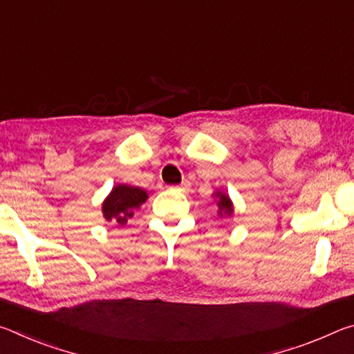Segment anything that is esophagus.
I'll return each instance as SVG.
<instances>
[{"label":"esophagus","instance_id":"esophagus-1","mask_svg":"<svg viewBox=\"0 0 354 354\" xmlns=\"http://www.w3.org/2000/svg\"><path fill=\"white\" fill-rule=\"evenodd\" d=\"M173 189H178V190H183V192H189L190 190V183L189 181H183L181 185H176V187Z\"/></svg>","mask_w":354,"mask_h":354}]
</instances>
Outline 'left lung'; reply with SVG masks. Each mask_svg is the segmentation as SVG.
<instances>
[{"label":"left lung","mask_w":354,"mask_h":354,"mask_svg":"<svg viewBox=\"0 0 354 354\" xmlns=\"http://www.w3.org/2000/svg\"><path fill=\"white\" fill-rule=\"evenodd\" d=\"M215 198H218L217 201V206H218V215L220 217H223V215H232V212H234V207H232V201L230 196H227L226 194H221V192H217L215 194Z\"/></svg>","instance_id":"obj_1"}]
</instances>
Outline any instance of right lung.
<instances>
[{"instance_id": "1", "label": "right lung", "mask_w": 354, "mask_h": 354, "mask_svg": "<svg viewBox=\"0 0 354 354\" xmlns=\"http://www.w3.org/2000/svg\"><path fill=\"white\" fill-rule=\"evenodd\" d=\"M147 198L148 194L143 189L128 184H118L103 201L104 218L117 225H124Z\"/></svg>"}]
</instances>
